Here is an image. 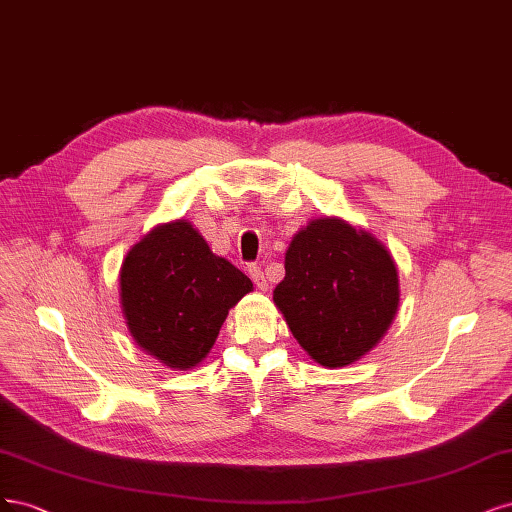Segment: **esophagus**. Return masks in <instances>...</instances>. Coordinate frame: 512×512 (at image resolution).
<instances>
[{"label":"esophagus","instance_id":"1","mask_svg":"<svg viewBox=\"0 0 512 512\" xmlns=\"http://www.w3.org/2000/svg\"><path fill=\"white\" fill-rule=\"evenodd\" d=\"M249 274H251V278H253V283L257 285V289L268 291V280H266V276H263V270H261L259 266H251V268H249Z\"/></svg>","mask_w":512,"mask_h":512}]
</instances>
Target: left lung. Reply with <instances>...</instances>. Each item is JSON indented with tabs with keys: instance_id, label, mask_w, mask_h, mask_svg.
Wrapping results in <instances>:
<instances>
[{
	"instance_id": "8db88e82",
	"label": "left lung",
	"mask_w": 512,
	"mask_h": 512,
	"mask_svg": "<svg viewBox=\"0 0 512 512\" xmlns=\"http://www.w3.org/2000/svg\"><path fill=\"white\" fill-rule=\"evenodd\" d=\"M274 304L317 364L351 366L398 315V266L366 229L340 217L312 219L291 238Z\"/></svg>"
}]
</instances>
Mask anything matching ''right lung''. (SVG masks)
Here are the masks:
<instances>
[{
  "mask_svg": "<svg viewBox=\"0 0 512 512\" xmlns=\"http://www.w3.org/2000/svg\"><path fill=\"white\" fill-rule=\"evenodd\" d=\"M249 291L251 278L214 255L187 219L144 234L119 272L121 312L131 338L172 370L200 364L229 308Z\"/></svg>",
  "mask_w": 512,
  "mask_h": 512,
  "instance_id": "obj_1",
  "label": "right lung"
}]
</instances>
